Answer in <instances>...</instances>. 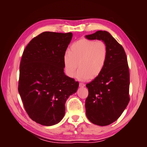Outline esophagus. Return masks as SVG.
<instances>
[{
  "instance_id": "1",
  "label": "esophagus",
  "mask_w": 147,
  "mask_h": 147,
  "mask_svg": "<svg viewBox=\"0 0 147 147\" xmlns=\"http://www.w3.org/2000/svg\"><path fill=\"white\" fill-rule=\"evenodd\" d=\"M79 85L80 87H84V86H85V84L83 83H80Z\"/></svg>"
}]
</instances>
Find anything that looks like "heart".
<instances>
[{
    "mask_svg": "<svg viewBox=\"0 0 147 147\" xmlns=\"http://www.w3.org/2000/svg\"><path fill=\"white\" fill-rule=\"evenodd\" d=\"M108 48L102 40L82 38L70 45L63 56L64 71L68 77H74L77 69L79 80L86 81L99 77L105 68Z\"/></svg>",
    "mask_w": 147,
    "mask_h": 147,
    "instance_id": "1",
    "label": "heart"
}]
</instances>
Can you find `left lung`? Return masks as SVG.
Instances as JSON below:
<instances>
[{
	"mask_svg": "<svg viewBox=\"0 0 147 147\" xmlns=\"http://www.w3.org/2000/svg\"><path fill=\"white\" fill-rule=\"evenodd\" d=\"M101 40L108 48L105 68L99 77L86 84V117L93 124L107 126L121 116L129 102V70L122 45L107 31L98 30L85 36Z\"/></svg>",
	"mask_w": 147,
	"mask_h": 147,
	"instance_id": "1",
	"label": "left lung"
}]
</instances>
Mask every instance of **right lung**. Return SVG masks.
Segmentation results:
<instances>
[{
  "label": "right lung",
  "instance_id": "right-lung-1",
  "mask_svg": "<svg viewBox=\"0 0 147 147\" xmlns=\"http://www.w3.org/2000/svg\"><path fill=\"white\" fill-rule=\"evenodd\" d=\"M72 37V32H42L31 40L21 57L18 92L29 117L43 126L61 121L66 100L79 86L64 72L63 56Z\"/></svg>",
  "mask_w": 147,
  "mask_h": 147
}]
</instances>
